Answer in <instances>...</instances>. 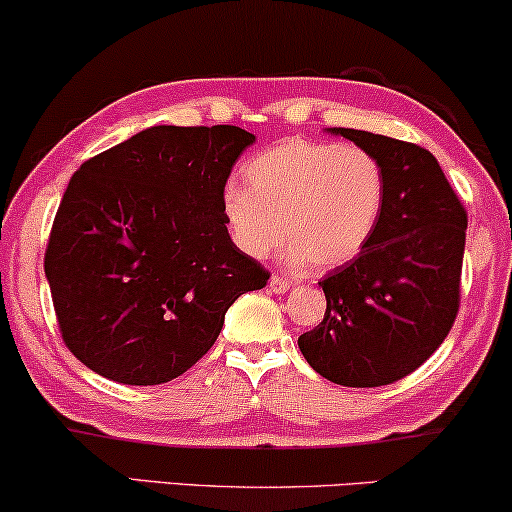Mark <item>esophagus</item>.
Wrapping results in <instances>:
<instances>
[{
    "mask_svg": "<svg viewBox=\"0 0 512 512\" xmlns=\"http://www.w3.org/2000/svg\"><path fill=\"white\" fill-rule=\"evenodd\" d=\"M289 280L287 277H282V275H272L270 277V291H275V294H284V291H289Z\"/></svg>",
    "mask_w": 512,
    "mask_h": 512,
    "instance_id": "esophagus-1",
    "label": "esophagus"
}]
</instances>
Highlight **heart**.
Wrapping results in <instances>:
<instances>
[{
    "label": "heart",
    "mask_w": 512,
    "mask_h": 512,
    "mask_svg": "<svg viewBox=\"0 0 512 512\" xmlns=\"http://www.w3.org/2000/svg\"><path fill=\"white\" fill-rule=\"evenodd\" d=\"M244 185L223 190L232 242L251 258L289 244L296 263L331 270L367 247L386 204V174L357 145L289 138L258 152Z\"/></svg>",
    "instance_id": "1"
}]
</instances>
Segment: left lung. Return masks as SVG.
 Returning a JSON list of instances; mask_svg holds the SVG:
<instances>
[{
  "label": "left lung",
  "mask_w": 512,
  "mask_h": 512,
  "mask_svg": "<svg viewBox=\"0 0 512 512\" xmlns=\"http://www.w3.org/2000/svg\"><path fill=\"white\" fill-rule=\"evenodd\" d=\"M331 134L381 162L386 204L367 247L320 282L327 313L298 348L338 386H388L421 367L454 327L468 214L421 145L341 126Z\"/></svg>",
  "instance_id": "8db88e82"
}]
</instances>
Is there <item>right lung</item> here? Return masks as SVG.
<instances>
[{
  "mask_svg": "<svg viewBox=\"0 0 512 512\" xmlns=\"http://www.w3.org/2000/svg\"><path fill=\"white\" fill-rule=\"evenodd\" d=\"M256 141L240 126H150L86 159L53 218L44 272L63 341L124 386L181 376L270 272L230 240L223 190Z\"/></svg>",
  "mask_w": 512,
  "mask_h": 512,
  "instance_id": "1",
  "label": "right lung"
}]
</instances>
